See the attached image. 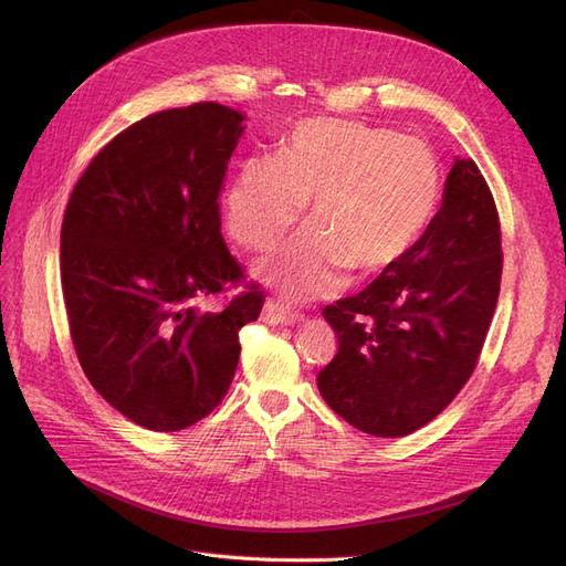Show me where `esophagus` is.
<instances>
[{
	"mask_svg": "<svg viewBox=\"0 0 566 566\" xmlns=\"http://www.w3.org/2000/svg\"><path fill=\"white\" fill-rule=\"evenodd\" d=\"M262 318H264L266 323H271V325H279V323H281V325H293V323L300 321V314H295V312L290 310V306H287L285 302H281V300H266Z\"/></svg>",
	"mask_w": 566,
	"mask_h": 566,
	"instance_id": "esophagus-1",
	"label": "esophagus"
}]
</instances>
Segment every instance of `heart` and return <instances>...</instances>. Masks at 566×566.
<instances>
[{
  "label": "heart",
  "instance_id": "obj_1",
  "mask_svg": "<svg viewBox=\"0 0 566 566\" xmlns=\"http://www.w3.org/2000/svg\"><path fill=\"white\" fill-rule=\"evenodd\" d=\"M441 193L439 163L416 136L356 119L306 117L279 156H248L227 191L233 241L262 250L295 224L310 227L264 256L260 276L293 297L333 293L354 273L397 264L430 227Z\"/></svg>",
  "mask_w": 566,
  "mask_h": 566
}]
</instances>
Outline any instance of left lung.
I'll return each mask as SVG.
<instances>
[{
	"label": "left lung",
	"instance_id": "left-lung-1",
	"mask_svg": "<svg viewBox=\"0 0 566 566\" xmlns=\"http://www.w3.org/2000/svg\"><path fill=\"white\" fill-rule=\"evenodd\" d=\"M501 221L474 160H455L420 241L361 293L323 310L337 354L318 391L373 437H406L465 387L499 304Z\"/></svg>",
	"mask_w": 566,
	"mask_h": 566
}]
</instances>
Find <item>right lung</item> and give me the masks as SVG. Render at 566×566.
Masks as SVG:
<instances>
[{"label": "right lung", "instance_id": "add662e5", "mask_svg": "<svg viewBox=\"0 0 566 566\" xmlns=\"http://www.w3.org/2000/svg\"><path fill=\"white\" fill-rule=\"evenodd\" d=\"M243 119L214 101L139 119L96 153L63 214L61 285L80 366L153 432L212 413L241 356L238 331L262 312L256 283L202 310L245 281L219 217Z\"/></svg>", "mask_w": 566, "mask_h": 566}]
</instances>
